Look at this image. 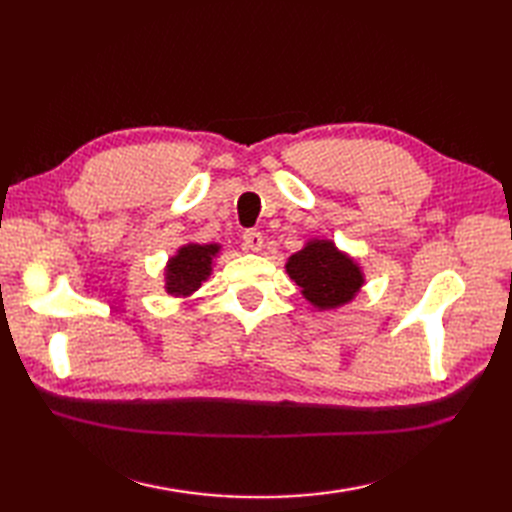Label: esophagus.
Masks as SVG:
<instances>
[{
	"mask_svg": "<svg viewBox=\"0 0 512 512\" xmlns=\"http://www.w3.org/2000/svg\"><path fill=\"white\" fill-rule=\"evenodd\" d=\"M244 246L246 250H253V253H259L264 246V235L257 231V228H248V231H244Z\"/></svg>",
	"mask_w": 512,
	"mask_h": 512,
	"instance_id": "obj_1",
	"label": "esophagus"
}]
</instances>
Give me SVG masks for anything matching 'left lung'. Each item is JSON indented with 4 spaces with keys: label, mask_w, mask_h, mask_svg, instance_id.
Returning <instances> with one entry per match:
<instances>
[{
    "label": "left lung",
    "mask_w": 512,
    "mask_h": 512,
    "mask_svg": "<svg viewBox=\"0 0 512 512\" xmlns=\"http://www.w3.org/2000/svg\"><path fill=\"white\" fill-rule=\"evenodd\" d=\"M290 279L317 308H336L350 301L363 284V275L350 257L332 242H310L286 264Z\"/></svg>",
    "instance_id": "1"
}]
</instances>
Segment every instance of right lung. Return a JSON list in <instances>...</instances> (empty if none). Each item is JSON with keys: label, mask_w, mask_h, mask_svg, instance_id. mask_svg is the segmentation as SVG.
<instances>
[{"label": "right lung", "mask_w": 512, "mask_h": 512, "mask_svg": "<svg viewBox=\"0 0 512 512\" xmlns=\"http://www.w3.org/2000/svg\"><path fill=\"white\" fill-rule=\"evenodd\" d=\"M220 246L189 244L178 250V255L167 266V292L171 295H189L198 290L211 273V259Z\"/></svg>", "instance_id": "add662e5"}]
</instances>
